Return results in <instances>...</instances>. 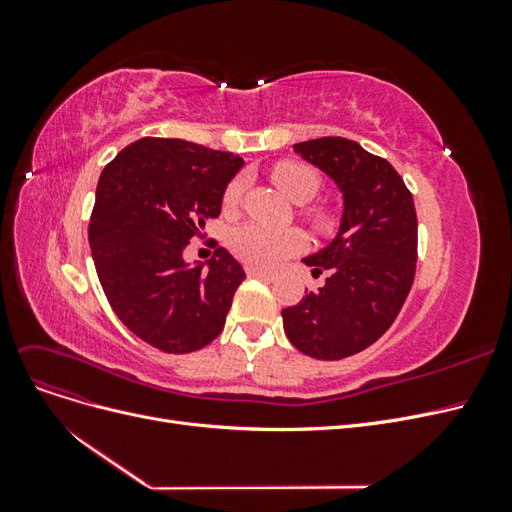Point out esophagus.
I'll list each match as a JSON object with an SVG mask.
<instances>
[{
	"instance_id": "34e87169",
	"label": "esophagus",
	"mask_w": 512,
	"mask_h": 512,
	"mask_svg": "<svg viewBox=\"0 0 512 512\" xmlns=\"http://www.w3.org/2000/svg\"><path fill=\"white\" fill-rule=\"evenodd\" d=\"M247 275L256 277V280H265V282H273L275 273L273 271H265V269H247Z\"/></svg>"
}]
</instances>
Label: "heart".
Returning a JSON list of instances; mask_svg holds the SVG:
<instances>
[{
    "label": "heart",
    "mask_w": 512,
    "mask_h": 512,
    "mask_svg": "<svg viewBox=\"0 0 512 512\" xmlns=\"http://www.w3.org/2000/svg\"><path fill=\"white\" fill-rule=\"evenodd\" d=\"M273 181L297 203L312 200L322 188V175L314 166L303 162H280L271 173ZM245 194V179L239 175L224 190V211L235 213ZM303 215L318 232H327L335 226V213L329 207H305ZM307 237L299 228H269L265 224L250 222L235 228L228 237L230 252L245 265L258 269H273L284 260L305 250Z\"/></svg>",
    "instance_id": "b5f03b06"
}]
</instances>
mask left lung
Here are the masks:
<instances>
[{
	"label": "left lung",
	"mask_w": 512,
	"mask_h": 512,
	"mask_svg": "<svg viewBox=\"0 0 512 512\" xmlns=\"http://www.w3.org/2000/svg\"><path fill=\"white\" fill-rule=\"evenodd\" d=\"M344 192L337 237L303 262L322 288L282 309L290 344L320 361L365 350L389 331L416 273L418 224L412 192L397 170L359 143L322 136L294 145Z\"/></svg>",
	"instance_id": "8db88e82"
}]
</instances>
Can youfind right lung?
Returning <instances> with one entry per match:
<instances>
[{
	"label": "right lung",
	"instance_id": "add662e5",
	"mask_svg": "<svg viewBox=\"0 0 512 512\" xmlns=\"http://www.w3.org/2000/svg\"><path fill=\"white\" fill-rule=\"evenodd\" d=\"M241 166L230 151L145 136L102 170L91 256L117 318L153 348L188 354L224 329L243 267L218 243L207 269L185 265L183 250L218 218Z\"/></svg>",
	"mask_w": 512,
	"mask_h": 512
}]
</instances>
